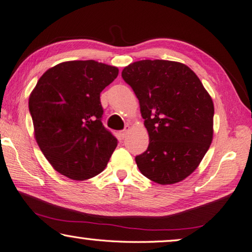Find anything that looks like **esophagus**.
I'll use <instances>...</instances> for the list:
<instances>
[{
    "label": "esophagus",
    "mask_w": 252,
    "mask_h": 252,
    "mask_svg": "<svg viewBox=\"0 0 252 252\" xmlns=\"http://www.w3.org/2000/svg\"><path fill=\"white\" fill-rule=\"evenodd\" d=\"M129 130H130V127L129 126H125V128H124V129H123L122 131H121V137H122V138L123 139H124V138H126V137H127V135H128V132H129Z\"/></svg>",
    "instance_id": "esophagus-1"
}]
</instances>
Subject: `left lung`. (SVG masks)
<instances>
[{"mask_svg": "<svg viewBox=\"0 0 252 252\" xmlns=\"http://www.w3.org/2000/svg\"><path fill=\"white\" fill-rule=\"evenodd\" d=\"M139 101L149 146L136 157L140 172L167 185L188 178L213 140L214 104L201 80L184 63L140 60L122 71Z\"/></svg>", "mask_w": 252, "mask_h": 252, "instance_id": "1", "label": "left lung"}]
</instances>
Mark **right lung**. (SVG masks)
<instances>
[{
  "mask_svg": "<svg viewBox=\"0 0 252 252\" xmlns=\"http://www.w3.org/2000/svg\"><path fill=\"white\" fill-rule=\"evenodd\" d=\"M118 69L94 60L48 69L30 95L35 139L57 172L83 181L105 169L117 139L102 124L99 94Z\"/></svg>",
  "mask_w": 252,
  "mask_h": 252,
  "instance_id": "obj_1",
  "label": "right lung"
}]
</instances>
